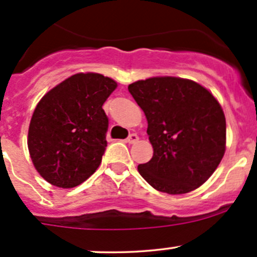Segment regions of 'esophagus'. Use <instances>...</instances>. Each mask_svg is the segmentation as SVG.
<instances>
[{"mask_svg": "<svg viewBox=\"0 0 257 257\" xmlns=\"http://www.w3.org/2000/svg\"><path fill=\"white\" fill-rule=\"evenodd\" d=\"M126 141L128 142V144H136L137 141H139V136H137L136 134H131L130 135V136L127 137V140H126Z\"/></svg>", "mask_w": 257, "mask_h": 257, "instance_id": "1", "label": "esophagus"}]
</instances>
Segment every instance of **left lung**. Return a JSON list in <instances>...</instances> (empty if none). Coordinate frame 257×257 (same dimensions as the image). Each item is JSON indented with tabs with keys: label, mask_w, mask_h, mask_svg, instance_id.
<instances>
[{
	"label": "left lung",
	"mask_w": 257,
	"mask_h": 257,
	"mask_svg": "<svg viewBox=\"0 0 257 257\" xmlns=\"http://www.w3.org/2000/svg\"><path fill=\"white\" fill-rule=\"evenodd\" d=\"M144 110L153 157L139 165L150 186L168 194L192 192L208 181L226 144L224 111L209 90L189 79L155 76L130 84Z\"/></svg>",
	"instance_id": "1"
}]
</instances>
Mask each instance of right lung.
<instances>
[{
	"label": "right lung",
	"mask_w": 257,
	"mask_h": 257,
	"mask_svg": "<svg viewBox=\"0 0 257 257\" xmlns=\"http://www.w3.org/2000/svg\"><path fill=\"white\" fill-rule=\"evenodd\" d=\"M116 86L101 74H74L38 102L28 130V150L48 183L76 187L99 167L109 127L102 105Z\"/></svg>",
	"instance_id": "add662e5"
}]
</instances>
